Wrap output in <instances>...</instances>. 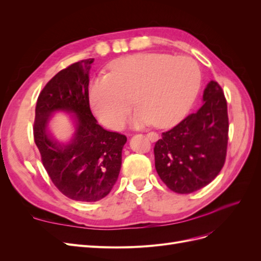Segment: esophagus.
<instances>
[{
	"mask_svg": "<svg viewBox=\"0 0 261 261\" xmlns=\"http://www.w3.org/2000/svg\"><path fill=\"white\" fill-rule=\"evenodd\" d=\"M147 137H148V139L149 140H151V141H155V140H158V135L155 133H153V132H151V133H148L147 134Z\"/></svg>",
	"mask_w": 261,
	"mask_h": 261,
	"instance_id": "esophagus-1",
	"label": "esophagus"
}]
</instances>
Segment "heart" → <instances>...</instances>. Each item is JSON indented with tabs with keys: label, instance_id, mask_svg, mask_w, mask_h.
Returning a JSON list of instances; mask_svg holds the SVG:
<instances>
[{
	"label": "heart",
	"instance_id": "1",
	"mask_svg": "<svg viewBox=\"0 0 261 261\" xmlns=\"http://www.w3.org/2000/svg\"><path fill=\"white\" fill-rule=\"evenodd\" d=\"M198 64L188 57L137 53L117 59L109 73L93 78L88 103L94 117L111 129L121 128L130 108L138 107L133 124H177L191 110L200 88Z\"/></svg>",
	"mask_w": 261,
	"mask_h": 261
}]
</instances>
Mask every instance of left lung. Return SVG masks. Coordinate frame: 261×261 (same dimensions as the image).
Masks as SVG:
<instances>
[{"mask_svg":"<svg viewBox=\"0 0 261 261\" xmlns=\"http://www.w3.org/2000/svg\"><path fill=\"white\" fill-rule=\"evenodd\" d=\"M202 101L196 113L162 133L153 149L158 175L177 194H191L208 185L225 161L227 106L217 82L207 85Z\"/></svg>","mask_w":261,"mask_h":261,"instance_id":"left-lung-1","label":"left lung"}]
</instances>
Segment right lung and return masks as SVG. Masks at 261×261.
I'll return each instance as SVG.
<instances>
[{
	"instance_id": "1",
	"label": "right lung",
	"mask_w": 261,
	"mask_h": 261,
	"mask_svg": "<svg viewBox=\"0 0 261 261\" xmlns=\"http://www.w3.org/2000/svg\"><path fill=\"white\" fill-rule=\"evenodd\" d=\"M94 59L62 69L39 94L34 124L35 143L45 171L68 198L93 202L106 197L120 174L122 150L127 138L106 130L88 103L89 72ZM71 115L74 132L67 141L55 139L48 125L53 115Z\"/></svg>"
}]
</instances>
